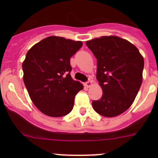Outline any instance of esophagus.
I'll use <instances>...</instances> for the list:
<instances>
[{
    "instance_id": "34e87169",
    "label": "esophagus",
    "mask_w": 158,
    "mask_h": 158,
    "mask_svg": "<svg viewBox=\"0 0 158 158\" xmlns=\"http://www.w3.org/2000/svg\"><path fill=\"white\" fill-rule=\"evenodd\" d=\"M85 86L87 87V88H89V87L92 86V81H89V82H85Z\"/></svg>"
}]
</instances>
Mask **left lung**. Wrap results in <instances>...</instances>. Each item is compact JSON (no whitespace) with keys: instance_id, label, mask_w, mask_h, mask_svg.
I'll return each mask as SVG.
<instances>
[{"instance_id":"left-lung-1","label":"left lung","mask_w":158,"mask_h":158,"mask_svg":"<svg viewBox=\"0 0 158 158\" xmlns=\"http://www.w3.org/2000/svg\"><path fill=\"white\" fill-rule=\"evenodd\" d=\"M97 59L96 78L102 89L92 102L100 115L115 117L128 110L143 79L144 58L134 44L116 36H104L85 42Z\"/></svg>"}]
</instances>
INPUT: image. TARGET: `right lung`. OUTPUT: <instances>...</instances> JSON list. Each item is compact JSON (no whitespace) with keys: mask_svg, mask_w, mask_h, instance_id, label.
Here are the masks:
<instances>
[{"mask_svg":"<svg viewBox=\"0 0 158 158\" xmlns=\"http://www.w3.org/2000/svg\"><path fill=\"white\" fill-rule=\"evenodd\" d=\"M82 46V41L51 36L27 52L22 64L23 82L34 106L46 115L57 118L69 114L75 96L83 89L70 75V58Z\"/></svg>","mask_w":158,"mask_h":158,"instance_id":"1","label":"right lung"}]
</instances>
